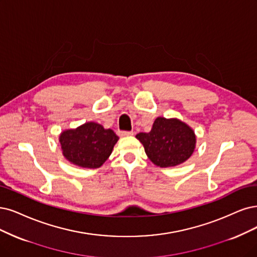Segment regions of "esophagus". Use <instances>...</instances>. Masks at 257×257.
<instances>
[{"label":"esophagus","instance_id":"34e87169","mask_svg":"<svg viewBox=\"0 0 257 257\" xmlns=\"http://www.w3.org/2000/svg\"><path fill=\"white\" fill-rule=\"evenodd\" d=\"M119 136H120V137L134 136V131H119Z\"/></svg>","mask_w":257,"mask_h":257}]
</instances>
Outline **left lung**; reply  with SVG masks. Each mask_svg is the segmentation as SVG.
<instances>
[{
	"mask_svg": "<svg viewBox=\"0 0 257 257\" xmlns=\"http://www.w3.org/2000/svg\"><path fill=\"white\" fill-rule=\"evenodd\" d=\"M136 138L143 144L151 162L160 167L185 162L194 153L196 144L194 131L176 118L158 117L150 132H141Z\"/></svg>",
	"mask_w": 257,
	"mask_h": 257,
	"instance_id": "obj_1",
	"label": "left lung"
}]
</instances>
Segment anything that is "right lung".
I'll use <instances>...</instances> for the list:
<instances>
[{
	"label": "right lung",
	"mask_w": 257,
	"mask_h": 257,
	"mask_svg": "<svg viewBox=\"0 0 257 257\" xmlns=\"http://www.w3.org/2000/svg\"><path fill=\"white\" fill-rule=\"evenodd\" d=\"M118 137L96 122H87L74 130L63 131L60 144L71 163L85 168H98L112 153Z\"/></svg>",
	"instance_id": "right-lung-1"
}]
</instances>
